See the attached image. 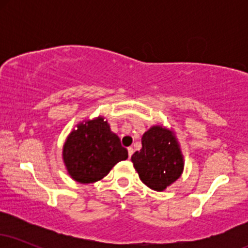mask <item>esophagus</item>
<instances>
[{
	"instance_id": "esophagus-1",
	"label": "esophagus",
	"mask_w": 248,
	"mask_h": 248,
	"mask_svg": "<svg viewBox=\"0 0 248 248\" xmlns=\"http://www.w3.org/2000/svg\"><path fill=\"white\" fill-rule=\"evenodd\" d=\"M133 153H134V149H133V148H132V147H129V148H128V156H129V158L132 157Z\"/></svg>"
}]
</instances>
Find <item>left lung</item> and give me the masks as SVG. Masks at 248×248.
<instances>
[{"label": "left lung", "mask_w": 248, "mask_h": 248, "mask_svg": "<svg viewBox=\"0 0 248 248\" xmlns=\"http://www.w3.org/2000/svg\"><path fill=\"white\" fill-rule=\"evenodd\" d=\"M140 179L150 189L163 191L183 172V155L171 130L153 126L142 136V149L132 156Z\"/></svg>", "instance_id": "8db88e82"}]
</instances>
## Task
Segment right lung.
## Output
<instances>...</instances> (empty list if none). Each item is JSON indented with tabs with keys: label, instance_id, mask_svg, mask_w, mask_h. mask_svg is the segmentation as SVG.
Masks as SVG:
<instances>
[{
	"label": "right lung",
	"instance_id": "right-lung-1",
	"mask_svg": "<svg viewBox=\"0 0 248 248\" xmlns=\"http://www.w3.org/2000/svg\"><path fill=\"white\" fill-rule=\"evenodd\" d=\"M127 158V149L101 116L79 124L62 147L65 167L79 183L100 181L118 162Z\"/></svg>",
	"mask_w": 248,
	"mask_h": 248
}]
</instances>
